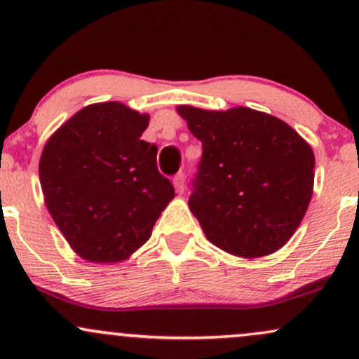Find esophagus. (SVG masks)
<instances>
[{
	"label": "esophagus",
	"mask_w": 359,
	"mask_h": 359,
	"mask_svg": "<svg viewBox=\"0 0 359 359\" xmlns=\"http://www.w3.org/2000/svg\"><path fill=\"white\" fill-rule=\"evenodd\" d=\"M172 182H174V187H175L177 192H179V194L184 192V185H185V177H184V174H177V175L174 177V180H172Z\"/></svg>",
	"instance_id": "obj_1"
}]
</instances>
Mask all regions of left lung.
Instances as JSON below:
<instances>
[{"mask_svg": "<svg viewBox=\"0 0 359 359\" xmlns=\"http://www.w3.org/2000/svg\"><path fill=\"white\" fill-rule=\"evenodd\" d=\"M177 113L203 143L189 208L214 246L269 257L294 236L314 192L312 147L277 116L245 106Z\"/></svg>", "mask_w": 359, "mask_h": 359, "instance_id": "left-lung-1", "label": "left lung"}]
</instances>
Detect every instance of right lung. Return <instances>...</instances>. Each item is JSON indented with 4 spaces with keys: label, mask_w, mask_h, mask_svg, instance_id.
I'll list each match as a JSON object with an SVG mask.
<instances>
[{
    "label": "right lung",
    "mask_w": 359,
    "mask_h": 359,
    "mask_svg": "<svg viewBox=\"0 0 359 359\" xmlns=\"http://www.w3.org/2000/svg\"><path fill=\"white\" fill-rule=\"evenodd\" d=\"M150 114L119 101L96 102L50 135L39 163L43 201L77 257L119 263L150 240L175 197L142 135Z\"/></svg>",
    "instance_id": "1"
}]
</instances>
